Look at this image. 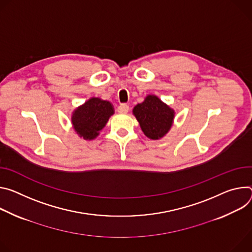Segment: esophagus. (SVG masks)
<instances>
[{
    "label": "esophagus",
    "mask_w": 252,
    "mask_h": 252,
    "mask_svg": "<svg viewBox=\"0 0 252 252\" xmlns=\"http://www.w3.org/2000/svg\"><path fill=\"white\" fill-rule=\"evenodd\" d=\"M118 112L119 113H121V114H125V113H127V112L129 111V105H127V104H125V103H122V104H120L119 106H118Z\"/></svg>",
    "instance_id": "obj_1"
}]
</instances>
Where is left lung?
<instances>
[{"mask_svg": "<svg viewBox=\"0 0 252 252\" xmlns=\"http://www.w3.org/2000/svg\"><path fill=\"white\" fill-rule=\"evenodd\" d=\"M133 113L144 134L153 140L163 137L172 126L174 111L158 97L149 95L134 107Z\"/></svg>", "mask_w": 252, "mask_h": 252, "instance_id": "8db88e82", "label": "left lung"}]
</instances>
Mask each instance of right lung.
Returning a JSON list of instances; mask_svg holds the SVG:
<instances>
[{"label": "right lung", "instance_id": "obj_1", "mask_svg": "<svg viewBox=\"0 0 252 252\" xmlns=\"http://www.w3.org/2000/svg\"><path fill=\"white\" fill-rule=\"evenodd\" d=\"M113 113L114 110L110 102L91 98L74 111L72 123L80 137L91 140L99 135Z\"/></svg>", "mask_w": 252, "mask_h": 252}]
</instances>
